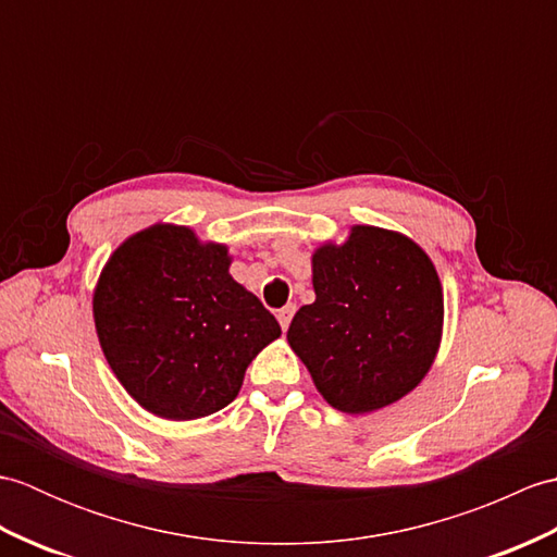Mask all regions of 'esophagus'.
<instances>
[{"instance_id":"1","label":"esophagus","mask_w":557,"mask_h":557,"mask_svg":"<svg viewBox=\"0 0 557 557\" xmlns=\"http://www.w3.org/2000/svg\"><path fill=\"white\" fill-rule=\"evenodd\" d=\"M294 313H297V306H294V304H287L285 309L277 311V321H280V325H282V330H285V333H287V327H289V323H292Z\"/></svg>"}]
</instances>
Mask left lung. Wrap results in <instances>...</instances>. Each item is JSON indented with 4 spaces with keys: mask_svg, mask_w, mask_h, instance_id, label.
I'll return each mask as SVG.
<instances>
[{
    "mask_svg": "<svg viewBox=\"0 0 557 557\" xmlns=\"http://www.w3.org/2000/svg\"><path fill=\"white\" fill-rule=\"evenodd\" d=\"M313 289L287 339L327 405L375 411L423 381L441 345L443 287L419 244L357 224L313 253Z\"/></svg>",
    "mask_w": 557,
    "mask_h": 557,
    "instance_id": "left-lung-1",
    "label": "left lung"
}]
</instances>
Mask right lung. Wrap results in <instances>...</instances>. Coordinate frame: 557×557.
Instances as JSON below:
<instances>
[{
	"label": "right lung",
	"mask_w": 557,
	"mask_h": 557,
	"mask_svg": "<svg viewBox=\"0 0 557 557\" xmlns=\"http://www.w3.org/2000/svg\"><path fill=\"white\" fill-rule=\"evenodd\" d=\"M104 359L140 407L191 421L239 395L256 354L282 335L230 275L227 246L152 224L104 265L92 297Z\"/></svg>",
	"instance_id": "add662e5"
}]
</instances>
